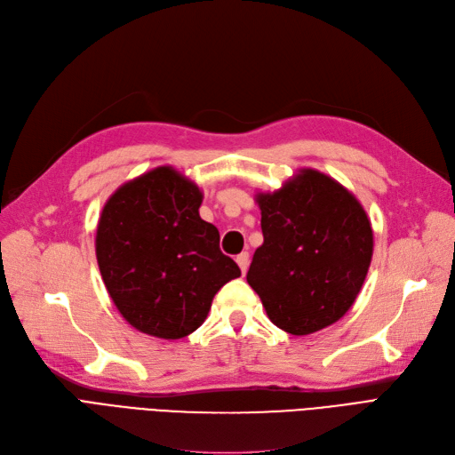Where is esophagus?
Wrapping results in <instances>:
<instances>
[{"mask_svg":"<svg viewBox=\"0 0 455 455\" xmlns=\"http://www.w3.org/2000/svg\"><path fill=\"white\" fill-rule=\"evenodd\" d=\"M236 262H238V266H240L242 274H245L247 267H249V253H247V251H243V253H240V255L236 257Z\"/></svg>","mask_w":455,"mask_h":455,"instance_id":"1","label":"esophagus"}]
</instances>
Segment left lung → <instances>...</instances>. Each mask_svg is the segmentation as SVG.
Segmentation results:
<instances>
[{
  "label": "left lung",
  "mask_w": 455,
  "mask_h": 455,
  "mask_svg": "<svg viewBox=\"0 0 455 455\" xmlns=\"http://www.w3.org/2000/svg\"><path fill=\"white\" fill-rule=\"evenodd\" d=\"M264 243L249 266L270 321L292 335L323 330L352 307L373 257V228L358 198L333 178L299 168L257 193Z\"/></svg>",
  "instance_id": "8db88e82"
}]
</instances>
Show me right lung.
Masks as SVG:
<instances>
[{"label": "right lung", "instance_id": "obj_1", "mask_svg": "<svg viewBox=\"0 0 455 455\" xmlns=\"http://www.w3.org/2000/svg\"><path fill=\"white\" fill-rule=\"evenodd\" d=\"M202 191L172 166L117 188L100 212L95 255L125 321L161 339H181L206 321L212 299L238 264L219 249V230L200 219Z\"/></svg>", "mask_w": 455, "mask_h": 455}]
</instances>
